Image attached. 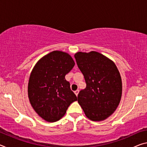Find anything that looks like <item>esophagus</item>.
<instances>
[{"mask_svg":"<svg viewBox=\"0 0 147 147\" xmlns=\"http://www.w3.org/2000/svg\"><path fill=\"white\" fill-rule=\"evenodd\" d=\"M78 93H79V90H76L75 91H74V93H75V94L77 96L78 95Z\"/></svg>","mask_w":147,"mask_h":147,"instance_id":"esophagus-1","label":"esophagus"}]
</instances>
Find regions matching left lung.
I'll return each mask as SVG.
<instances>
[{
  "label": "left lung",
  "instance_id": "8db88e82",
  "mask_svg": "<svg viewBox=\"0 0 147 147\" xmlns=\"http://www.w3.org/2000/svg\"><path fill=\"white\" fill-rule=\"evenodd\" d=\"M74 58L86 83L78 94V102L90 120H105L121 101L122 80L118 69L113 61L95 51L78 52Z\"/></svg>",
  "mask_w": 147,
  "mask_h": 147
}]
</instances>
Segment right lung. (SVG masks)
I'll return each instance as SVG.
<instances>
[{"label":"right lung","mask_w":147,"mask_h":147,"mask_svg":"<svg viewBox=\"0 0 147 147\" xmlns=\"http://www.w3.org/2000/svg\"><path fill=\"white\" fill-rule=\"evenodd\" d=\"M74 65L68 53L54 51L41 58L32 69L28 86L29 100L44 120L59 121L70 104L77 100L65 78Z\"/></svg>","instance_id":"obj_1"}]
</instances>
